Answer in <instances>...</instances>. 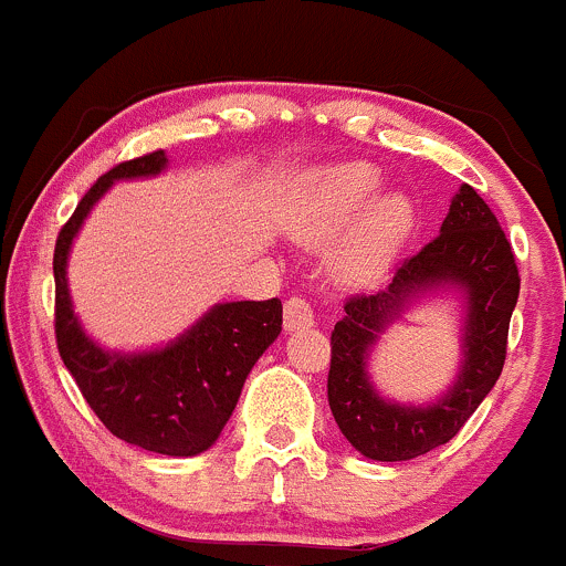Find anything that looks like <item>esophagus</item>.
<instances>
[{"mask_svg": "<svg viewBox=\"0 0 566 566\" xmlns=\"http://www.w3.org/2000/svg\"><path fill=\"white\" fill-rule=\"evenodd\" d=\"M314 325V308L306 298H290L284 303V331H301Z\"/></svg>", "mask_w": 566, "mask_h": 566, "instance_id": "obj_1", "label": "esophagus"}]
</instances>
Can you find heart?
Segmentation results:
<instances>
[{"mask_svg": "<svg viewBox=\"0 0 566 566\" xmlns=\"http://www.w3.org/2000/svg\"><path fill=\"white\" fill-rule=\"evenodd\" d=\"M379 187L382 174L374 165H333L303 184L290 211L293 235L312 247L333 241L364 213L336 254L338 276L355 287L382 276L415 228L412 203L403 195H382L375 201Z\"/></svg>", "mask_w": 566, "mask_h": 566, "instance_id": "obj_1", "label": "heart"}]
</instances>
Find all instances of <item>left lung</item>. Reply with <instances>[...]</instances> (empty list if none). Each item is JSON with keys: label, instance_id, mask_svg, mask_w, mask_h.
<instances>
[{"label": "left lung", "instance_id": "8db88e82", "mask_svg": "<svg viewBox=\"0 0 566 566\" xmlns=\"http://www.w3.org/2000/svg\"><path fill=\"white\" fill-rule=\"evenodd\" d=\"M444 283H455L468 298L459 379L428 408L385 402L367 379V353L409 300ZM518 293L521 276L507 235L485 200L463 184L439 235L398 263L388 287L344 303L347 314L331 333L328 403L347 442L371 461H409L448 444L502 374Z\"/></svg>", "mask_w": 566, "mask_h": 566}]
</instances>
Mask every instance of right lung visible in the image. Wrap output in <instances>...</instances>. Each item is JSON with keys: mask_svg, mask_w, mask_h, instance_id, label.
<instances>
[{"mask_svg": "<svg viewBox=\"0 0 566 566\" xmlns=\"http://www.w3.org/2000/svg\"><path fill=\"white\" fill-rule=\"evenodd\" d=\"M165 151L127 159L99 176L59 230L56 347L75 385L113 437L159 455H198L211 448L233 415L260 355L282 331V301L219 303L184 336L151 353H108L81 328L67 290V254L92 206L118 178L163 174Z\"/></svg>", "mask_w": 566, "mask_h": 566, "instance_id": "obj_1", "label": "right lung"}]
</instances>
